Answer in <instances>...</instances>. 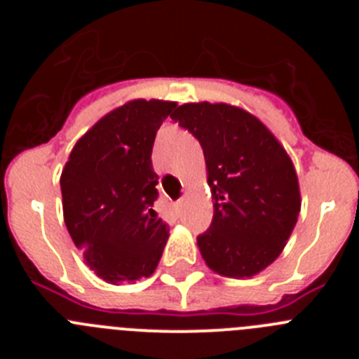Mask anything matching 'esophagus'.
Instances as JSON below:
<instances>
[{"label":"esophagus","mask_w":359,"mask_h":359,"mask_svg":"<svg viewBox=\"0 0 359 359\" xmlns=\"http://www.w3.org/2000/svg\"><path fill=\"white\" fill-rule=\"evenodd\" d=\"M182 207H183V201H177L176 205H174V212H176V214H180V210H182Z\"/></svg>","instance_id":"esophagus-1"}]
</instances>
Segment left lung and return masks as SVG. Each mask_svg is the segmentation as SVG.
Instances as JSON below:
<instances>
[{
    "mask_svg": "<svg viewBox=\"0 0 359 359\" xmlns=\"http://www.w3.org/2000/svg\"><path fill=\"white\" fill-rule=\"evenodd\" d=\"M170 118L207 161L214 217L198 236L203 259L224 277H253L280 255L300 212L287 152L264 123L228 104H183Z\"/></svg>",
    "mask_w": 359,
    "mask_h": 359,
    "instance_id": "1",
    "label": "left lung"
}]
</instances>
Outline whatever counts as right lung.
Returning a JSON list of instances; mask_svg holds the SVG:
<instances>
[{
	"instance_id": "add662e5",
	"label": "right lung",
	"mask_w": 359,
	"mask_h": 359,
	"mask_svg": "<svg viewBox=\"0 0 359 359\" xmlns=\"http://www.w3.org/2000/svg\"><path fill=\"white\" fill-rule=\"evenodd\" d=\"M174 102L133 100L98 120L73 147L61 176L69 236L98 277L107 282L149 277L169 231L152 210L156 131Z\"/></svg>"
}]
</instances>
